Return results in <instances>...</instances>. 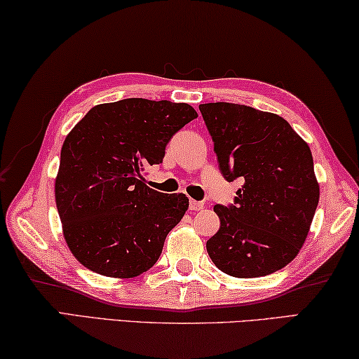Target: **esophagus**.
<instances>
[{
    "mask_svg": "<svg viewBox=\"0 0 359 359\" xmlns=\"http://www.w3.org/2000/svg\"><path fill=\"white\" fill-rule=\"evenodd\" d=\"M205 207L203 202H197V201H189V208L192 211H197V210H202Z\"/></svg>",
    "mask_w": 359,
    "mask_h": 359,
    "instance_id": "obj_1",
    "label": "esophagus"
}]
</instances>
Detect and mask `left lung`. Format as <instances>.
Wrapping results in <instances>:
<instances>
[{
    "instance_id": "1",
    "label": "left lung",
    "mask_w": 359,
    "mask_h": 359,
    "mask_svg": "<svg viewBox=\"0 0 359 359\" xmlns=\"http://www.w3.org/2000/svg\"><path fill=\"white\" fill-rule=\"evenodd\" d=\"M198 109L222 176L243 181L233 205H215L221 226L207 242L211 261L237 278L277 272L301 251L318 207L309 144L278 114L226 102Z\"/></svg>"
}]
</instances>
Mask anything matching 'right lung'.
Masks as SVG:
<instances>
[{
	"label": "right lung",
	"instance_id": "1",
	"mask_svg": "<svg viewBox=\"0 0 359 359\" xmlns=\"http://www.w3.org/2000/svg\"><path fill=\"white\" fill-rule=\"evenodd\" d=\"M197 113L187 103L126 98L93 107L65 138L55 203L73 256L92 272L133 278L161 256L189 198L144 184L173 135Z\"/></svg>",
	"mask_w": 359,
	"mask_h": 359
}]
</instances>
